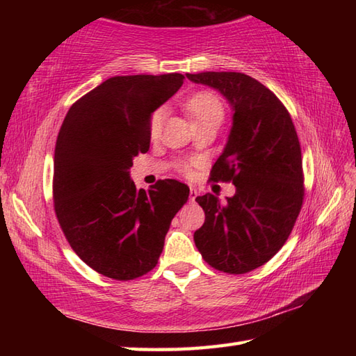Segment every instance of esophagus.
<instances>
[{
  "label": "esophagus",
  "instance_id": "34e87169",
  "mask_svg": "<svg viewBox=\"0 0 356 356\" xmlns=\"http://www.w3.org/2000/svg\"><path fill=\"white\" fill-rule=\"evenodd\" d=\"M197 195H199L197 190H195V188H190V202H195V199H197Z\"/></svg>",
  "mask_w": 356,
  "mask_h": 356
}]
</instances>
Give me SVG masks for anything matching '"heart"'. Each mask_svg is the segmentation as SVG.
Returning <instances> with one entry per match:
<instances>
[{"label": "heart", "mask_w": 356, "mask_h": 356, "mask_svg": "<svg viewBox=\"0 0 356 356\" xmlns=\"http://www.w3.org/2000/svg\"><path fill=\"white\" fill-rule=\"evenodd\" d=\"M184 108L191 118L195 127L208 124V122H222L223 119V105L220 99L209 92H199L191 95L184 102ZM165 108H157L149 119V136L157 138L162 131V125L165 120ZM186 168V166H184Z\"/></svg>", "instance_id": "1"}]
</instances>
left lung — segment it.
Masks as SVG:
<instances>
[{"mask_svg":"<svg viewBox=\"0 0 356 356\" xmlns=\"http://www.w3.org/2000/svg\"><path fill=\"white\" fill-rule=\"evenodd\" d=\"M217 90L232 108L226 145L211 170V180L236 185L222 203L213 194L195 202L205 223L194 241L209 266L245 274L263 266L289 237L303 205V163L291 115L261 82L236 72L186 73Z\"/></svg>","mask_w":356,"mask_h":356,"instance_id":"left-lung-1","label":"left lung"}]
</instances>
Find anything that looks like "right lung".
<instances>
[{
	"label": "right lung",
	"instance_id": "1",
	"mask_svg": "<svg viewBox=\"0 0 356 356\" xmlns=\"http://www.w3.org/2000/svg\"><path fill=\"white\" fill-rule=\"evenodd\" d=\"M185 76L133 74L104 81L74 102L53 165L55 213L79 259L99 274L134 280L153 269L190 188L174 179L138 190L133 159L149 149V119Z\"/></svg>",
	"mask_w": 356,
	"mask_h": 356
}]
</instances>
